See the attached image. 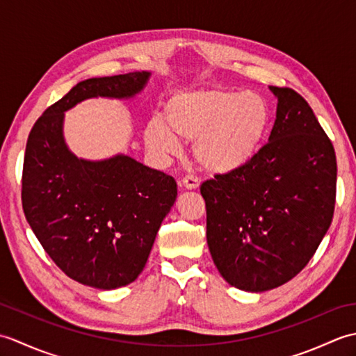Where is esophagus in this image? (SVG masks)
I'll list each match as a JSON object with an SVG mask.
<instances>
[{
  "mask_svg": "<svg viewBox=\"0 0 356 356\" xmlns=\"http://www.w3.org/2000/svg\"><path fill=\"white\" fill-rule=\"evenodd\" d=\"M180 185L186 188V190H195V188H199L200 182H199L197 177L185 176V177H182V180H180Z\"/></svg>",
  "mask_w": 356,
  "mask_h": 356,
  "instance_id": "obj_1",
  "label": "esophagus"
}]
</instances>
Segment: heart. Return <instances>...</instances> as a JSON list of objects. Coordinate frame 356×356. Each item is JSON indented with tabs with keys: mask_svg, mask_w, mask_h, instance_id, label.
Masks as SVG:
<instances>
[{
	"mask_svg": "<svg viewBox=\"0 0 356 356\" xmlns=\"http://www.w3.org/2000/svg\"><path fill=\"white\" fill-rule=\"evenodd\" d=\"M166 122L151 119L147 145L157 154L180 153L177 138L194 143V159L203 170L228 174L243 168L268 131L270 110L261 96L228 87L179 92L165 107Z\"/></svg>",
	"mask_w": 356,
	"mask_h": 356,
	"instance_id": "heart-1",
	"label": "heart"
}]
</instances>
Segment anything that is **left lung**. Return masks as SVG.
Wrapping results in <instances>:
<instances>
[{
  "instance_id": "8db88e82",
  "label": "left lung",
  "mask_w": 356,
  "mask_h": 356,
  "mask_svg": "<svg viewBox=\"0 0 356 356\" xmlns=\"http://www.w3.org/2000/svg\"><path fill=\"white\" fill-rule=\"evenodd\" d=\"M277 118L269 142L243 168L200 185L207 240L222 277L263 292L305 269L332 223L337 157L311 105L289 87H270Z\"/></svg>"
}]
</instances>
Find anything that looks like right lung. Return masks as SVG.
<instances>
[{"label":"right lung","mask_w":356,"mask_h":356,"mask_svg":"<svg viewBox=\"0 0 356 356\" xmlns=\"http://www.w3.org/2000/svg\"><path fill=\"white\" fill-rule=\"evenodd\" d=\"M148 76L134 72L78 82L42 113L27 139L21 200L30 228L67 277L97 289L139 277L177 184L124 154L101 162L73 156L63 138L64 111L88 97H131Z\"/></svg>","instance_id":"add662e5"}]
</instances>
